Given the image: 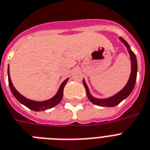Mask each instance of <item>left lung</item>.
I'll list each match as a JSON object with an SVG mask.
<instances>
[{"instance_id":"1","label":"left lung","mask_w":150,"mask_h":150,"mask_svg":"<svg viewBox=\"0 0 150 150\" xmlns=\"http://www.w3.org/2000/svg\"><path fill=\"white\" fill-rule=\"evenodd\" d=\"M120 40H121V41L125 44V45L127 47V49L130 54V58H131V64H132V70H131V74H130L129 79V81H128L126 86L123 88V89L121 90L120 92H118L117 94L115 95V96H113L112 97H110V98H106V99H98V98H93V97L90 95L88 88L85 81L83 80V85L84 86H85V88H86V94H87L88 98V99L91 101V103H92L95 105H97L98 106H115V105H117L118 104H119V103H121L123 99L127 98L128 96L130 95V93L132 92L133 88H134L135 84H136V75H137V62H136V55H135L134 53L132 52V51L130 50L129 46L127 42H126L123 38H120Z\"/></svg>"}]
</instances>
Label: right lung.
<instances>
[{
    "mask_svg": "<svg viewBox=\"0 0 150 150\" xmlns=\"http://www.w3.org/2000/svg\"><path fill=\"white\" fill-rule=\"evenodd\" d=\"M8 83H9L10 88L12 94L14 95V96L20 102L21 104L24 105L25 106H27L28 109H31L33 111H41V110H46V109H51L52 107L55 106L56 105H58V103H60L61 100L62 99L63 97V90H64V87L65 86V84L67 83V81L69 80V79H67L66 80H64L63 81L62 85H61L59 89H58L57 94L52 98L49 100L44 101V102H35V101L30 100L28 99L19 93L17 90L14 88V86L11 82V78H10V74H9V66H8Z\"/></svg>",
    "mask_w": 150,
    "mask_h": 150,
    "instance_id": "1",
    "label": "right lung"
}]
</instances>
